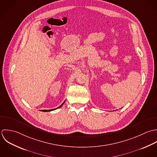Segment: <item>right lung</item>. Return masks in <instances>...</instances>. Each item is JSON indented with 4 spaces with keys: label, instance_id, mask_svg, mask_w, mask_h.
Instances as JSON below:
<instances>
[{
    "label": "right lung",
    "instance_id": "add662e5",
    "mask_svg": "<svg viewBox=\"0 0 157 157\" xmlns=\"http://www.w3.org/2000/svg\"><path fill=\"white\" fill-rule=\"evenodd\" d=\"M64 102H65V101L63 102V104L59 106V107H57L56 109H51V110H41L40 111H42V112H50V111H51V110H55V109H59V108H60L61 107H62L63 106V104H64Z\"/></svg>",
    "mask_w": 157,
    "mask_h": 157
}]
</instances>
